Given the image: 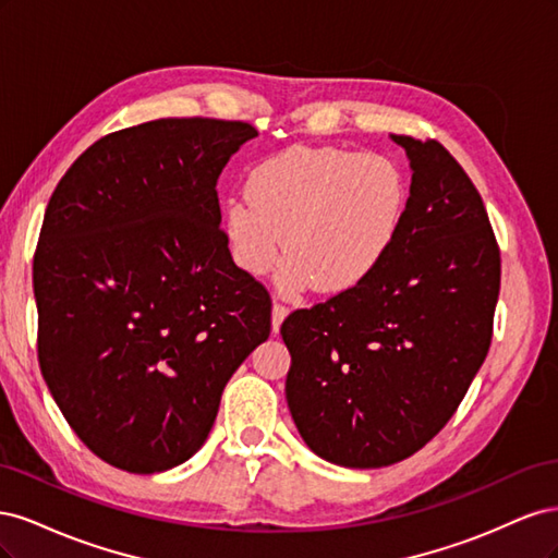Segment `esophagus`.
<instances>
[{
    "label": "esophagus",
    "instance_id": "1",
    "mask_svg": "<svg viewBox=\"0 0 558 558\" xmlns=\"http://www.w3.org/2000/svg\"><path fill=\"white\" fill-rule=\"evenodd\" d=\"M286 316H289V307L281 305V302H275V307H272V330L275 332H279V326L283 324Z\"/></svg>",
    "mask_w": 558,
    "mask_h": 558
}]
</instances>
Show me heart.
<instances>
[{"instance_id":"b5f03b06","label":"heart","mask_w":558,"mask_h":558,"mask_svg":"<svg viewBox=\"0 0 558 558\" xmlns=\"http://www.w3.org/2000/svg\"><path fill=\"white\" fill-rule=\"evenodd\" d=\"M245 202H228L223 238L246 277L291 256L279 289L340 295L359 289L393 251L408 211V179L375 150L295 144L256 162L244 181Z\"/></svg>"}]
</instances>
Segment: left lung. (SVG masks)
<instances>
[{
    "label": "left lung",
    "instance_id": "1",
    "mask_svg": "<svg viewBox=\"0 0 558 558\" xmlns=\"http://www.w3.org/2000/svg\"><path fill=\"white\" fill-rule=\"evenodd\" d=\"M391 140L412 167L393 251L359 289L281 324L295 426L344 468L398 463L445 428L492 347L500 293V248L475 183L440 142Z\"/></svg>",
    "mask_w": 558,
    "mask_h": 558
}]
</instances>
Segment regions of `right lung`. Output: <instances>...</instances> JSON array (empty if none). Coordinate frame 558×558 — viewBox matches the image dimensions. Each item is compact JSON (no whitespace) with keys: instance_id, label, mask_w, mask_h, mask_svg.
Instances as JSON below:
<instances>
[{"instance_id":"add662e5","label":"right lung","mask_w":558,"mask_h":558,"mask_svg":"<svg viewBox=\"0 0 558 558\" xmlns=\"http://www.w3.org/2000/svg\"><path fill=\"white\" fill-rule=\"evenodd\" d=\"M253 137L199 116L118 130L48 199L32 267L39 367L78 440L113 468L189 461L272 330V298L234 267L216 193Z\"/></svg>"}]
</instances>
